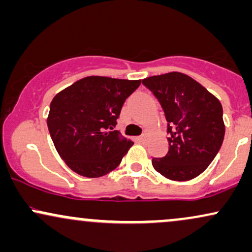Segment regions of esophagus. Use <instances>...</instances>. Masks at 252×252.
Returning a JSON list of instances; mask_svg holds the SVG:
<instances>
[{
    "instance_id": "obj_1",
    "label": "esophagus",
    "mask_w": 252,
    "mask_h": 252,
    "mask_svg": "<svg viewBox=\"0 0 252 252\" xmlns=\"http://www.w3.org/2000/svg\"><path fill=\"white\" fill-rule=\"evenodd\" d=\"M138 140H140V142L146 143L147 141H148V134H143L142 136H140V137H138Z\"/></svg>"
}]
</instances>
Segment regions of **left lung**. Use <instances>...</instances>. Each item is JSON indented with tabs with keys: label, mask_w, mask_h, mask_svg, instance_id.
Listing matches in <instances>:
<instances>
[{
	"label": "left lung",
	"mask_w": 252,
	"mask_h": 252,
	"mask_svg": "<svg viewBox=\"0 0 252 252\" xmlns=\"http://www.w3.org/2000/svg\"><path fill=\"white\" fill-rule=\"evenodd\" d=\"M142 83L158 99L168 122V153L153 158V167L169 180H192L209 167L221 147L225 126L220 102L180 72L148 77Z\"/></svg>",
	"instance_id": "8db88e82"
}]
</instances>
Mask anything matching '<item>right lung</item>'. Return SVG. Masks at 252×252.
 <instances>
[{
	"label": "right lung",
	"mask_w": 252,
	"mask_h": 252,
	"mask_svg": "<svg viewBox=\"0 0 252 252\" xmlns=\"http://www.w3.org/2000/svg\"><path fill=\"white\" fill-rule=\"evenodd\" d=\"M140 84L90 76L56 94L48 130L58 154L73 172L99 178L117 168L134 142L112 129L126 99Z\"/></svg>",
	"instance_id": "obj_1"
}]
</instances>
